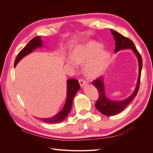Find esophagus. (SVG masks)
Wrapping results in <instances>:
<instances>
[{"label":"esophagus","mask_w":153,"mask_h":153,"mask_svg":"<svg viewBox=\"0 0 153 153\" xmlns=\"http://www.w3.org/2000/svg\"><path fill=\"white\" fill-rule=\"evenodd\" d=\"M79 84H80V86L82 87H84V85H85L86 84V82L83 79H80L79 80Z\"/></svg>","instance_id":"34e87169"}]
</instances>
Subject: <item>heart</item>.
<instances>
[{
  "label": "heart",
  "instance_id": "heart-1",
  "mask_svg": "<svg viewBox=\"0 0 153 153\" xmlns=\"http://www.w3.org/2000/svg\"><path fill=\"white\" fill-rule=\"evenodd\" d=\"M102 48V45L94 41L77 45L72 50L71 57L67 59V62L72 66L85 64V75L89 79H94L103 75L108 64L110 53Z\"/></svg>",
  "mask_w": 153,
  "mask_h": 153
}]
</instances>
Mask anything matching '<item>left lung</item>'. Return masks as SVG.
I'll use <instances>...</instances> for the list:
<instances>
[{"label": "left lung", "mask_w": 153, "mask_h": 153, "mask_svg": "<svg viewBox=\"0 0 153 153\" xmlns=\"http://www.w3.org/2000/svg\"><path fill=\"white\" fill-rule=\"evenodd\" d=\"M110 31L115 41V53H117L120 50L131 49L136 55L138 62V77L137 85L133 93L126 99L119 101L111 100L106 97L105 91L103 78L100 77L93 81V85L98 89L99 92V98L96 103L95 106L101 114H103L105 115H107V116H112V115H116L122 112L137 96L138 89H139L141 71L142 68V60L141 55L137 50L133 41L129 38H126V37L119 34L117 31H115L112 29H111Z\"/></svg>", "instance_id": "left-lung-1"}]
</instances>
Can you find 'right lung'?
Segmentation results:
<instances>
[{
	"mask_svg": "<svg viewBox=\"0 0 153 153\" xmlns=\"http://www.w3.org/2000/svg\"><path fill=\"white\" fill-rule=\"evenodd\" d=\"M43 43L41 40V36H36L33 39H32L29 43L27 44L25 47L23 48L18 56L16 58L15 61V67L22 59L25 57L26 55L32 53L34 50L38 48H41L43 47ZM80 89V86L78 81L75 79H68L67 80V96L66 99V102L63 106L62 109L60 112L55 115L54 116L49 118H39L41 121L47 123H61L68 116L69 112H70L72 107L73 100L74 97L75 96L77 92Z\"/></svg>",
	"mask_w": 153,
	"mask_h": 153,
	"instance_id": "1",
	"label": "right lung"
}]
</instances>
